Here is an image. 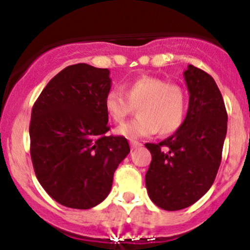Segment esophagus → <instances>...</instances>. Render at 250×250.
<instances>
[{
	"mask_svg": "<svg viewBox=\"0 0 250 250\" xmlns=\"http://www.w3.org/2000/svg\"><path fill=\"white\" fill-rule=\"evenodd\" d=\"M141 146H142V143H139V142L130 141V148H132V149H136V148L141 147Z\"/></svg>",
	"mask_w": 250,
	"mask_h": 250,
	"instance_id": "1",
	"label": "esophagus"
}]
</instances>
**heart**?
<instances>
[{
	"mask_svg": "<svg viewBox=\"0 0 250 250\" xmlns=\"http://www.w3.org/2000/svg\"><path fill=\"white\" fill-rule=\"evenodd\" d=\"M138 107V118L117 128V134L138 139L159 132L170 134L182 125L187 112V94L181 86L154 76H141L104 97V109L114 123H122Z\"/></svg>",
	"mask_w": 250,
	"mask_h": 250,
	"instance_id": "b5f03b06",
	"label": "heart"
}]
</instances>
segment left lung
Listing matches in <instances>:
<instances>
[{"instance_id": "1", "label": "left lung", "mask_w": 250, "mask_h": 250, "mask_svg": "<svg viewBox=\"0 0 250 250\" xmlns=\"http://www.w3.org/2000/svg\"><path fill=\"white\" fill-rule=\"evenodd\" d=\"M183 76L189 92L186 120L167 139L146 143L152 154L146 187L153 203L164 210L187 208L208 192L227 134L226 105L212 76L193 64Z\"/></svg>"}]
</instances>
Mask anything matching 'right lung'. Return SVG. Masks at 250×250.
<instances>
[{
    "label": "right lung",
    "mask_w": 250,
    "mask_h": 250,
    "mask_svg": "<svg viewBox=\"0 0 250 250\" xmlns=\"http://www.w3.org/2000/svg\"><path fill=\"white\" fill-rule=\"evenodd\" d=\"M107 68L66 67L47 83L33 104L31 159L36 177L57 203L89 209L107 198L114 170L129 153L122 136L109 130L104 97Z\"/></svg>",
    "instance_id": "add662e5"
}]
</instances>
